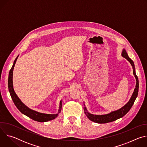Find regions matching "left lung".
Here are the masks:
<instances>
[{"label":"left lung","mask_w":147,"mask_h":147,"mask_svg":"<svg viewBox=\"0 0 147 147\" xmlns=\"http://www.w3.org/2000/svg\"><path fill=\"white\" fill-rule=\"evenodd\" d=\"M121 55L123 57L126 59L131 65L133 69V74L136 77V88L134 89V92L130 99V100L126 103L125 105L120 108V109L112 112L109 114L107 115H94L92 114H90L88 113L87 111V109L86 107H84V112L86 115V116L88 117V118L95 123H107L109 122H112L115 120H116L118 119H120L124 116L125 114H126L131 108L133 105L134 103V101L138 95V88H139V82H138V77L137 76L136 74V71H135V67L134 65V62L129 57L126 51H125V49H123Z\"/></svg>","instance_id":"left-lung-1"}]
</instances>
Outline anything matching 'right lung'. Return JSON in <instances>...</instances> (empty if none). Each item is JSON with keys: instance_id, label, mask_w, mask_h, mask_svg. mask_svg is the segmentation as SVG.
Wrapping results in <instances>:
<instances>
[{"instance_id": "add662e5", "label": "right lung", "mask_w": 147, "mask_h": 147, "mask_svg": "<svg viewBox=\"0 0 147 147\" xmlns=\"http://www.w3.org/2000/svg\"><path fill=\"white\" fill-rule=\"evenodd\" d=\"M17 58H18V56L15 59V60L14 61V63L13 65V66L9 71V78H8L9 91L10 94L11 95V99H12L14 105H16V107L23 114L25 115L26 116H28V117H30L31 119H32L35 121H36L45 122V121H49V120L55 119L58 116V114L60 112V111L61 110V101L60 102V107H59V113L57 114H55V115H49V114H44V113H39L35 111L29 109L28 107H27L25 105L24 103H22V102L20 100V99L17 96L16 94L15 93V92L14 91L13 86V73L14 67L16 64V62Z\"/></svg>"}]
</instances>
